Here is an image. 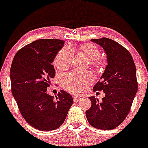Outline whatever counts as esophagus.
I'll list each match as a JSON object with an SVG mask.
<instances>
[{
  "mask_svg": "<svg viewBox=\"0 0 148 148\" xmlns=\"http://www.w3.org/2000/svg\"><path fill=\"white\" fill-rule=\"evenodd\" d=\"M73 100H74V102H78V101H79L80 98H78V97H74V98H73Z\"/></svg>",
  "mask_w": 148,
  "mask_h": 148,
  "instance_id": "esophagus-1",
  "label": "esophagus"
}]
</instances>
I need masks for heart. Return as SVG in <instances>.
<instances>
[{
  "label": "heart",
  "instance_id": "obj_1",
  "mask_svg": "<svg viewBox=\"0 0 148 148\" xmlns=\"http://www.w3.org/2000/svg\"><path fill=\"white\" fill-rule=\"evenodd\" d=\"M80 51L89 59V63L94 68H101L104 61L100 57V50L95 44L87 43L81 45ZM74 48L65 46L61 48L53 59L54 66L59 70H65L72 64ZM61 85L65 90L73 93H79L85 91L93 83V77L89 73L73 72L63 74L61 77Z\"/></svg>",
  "mask_w": 148,
  "mask_h": 148
}]
</instances>
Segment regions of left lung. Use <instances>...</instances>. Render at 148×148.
I'll return each instance as SVG.
<instances>
[{"mask_svg":"<svg viewBox=\"0 0 148 148\" xmlns=\"http://www.w3.org/2000/svg\"><path fill=\"white\" fill-rule=\"evenodd\" d=\"M102 46L107 56L108 65L93 91H103L102 102L89 97L91 106L86 111L91 126L102 130H112L121 124L130 111L138 89L136 67L126 48L111 39H92Z\"/></svg>","mask_w":148,"mask_h":148,"instance_id":"8db88e82","label":"left lung"}]
</instances>
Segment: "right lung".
Masks as SVG:
<instances>
[{
    "label": "right lung",
    "instance_id": "right-lung-1",
    "mask_svg": "<svg viewBox=\"0 0 148 148\" xmlns=\"http://www.w3.org/2000/svg\"><path fill=\"white\" fill-rule=\"evenodd\" d=\"M64 41L40 39L20 49L10 69L12 93L26 121L37 130H53L66 119L73 104L71 95L61 90L56 99L47 93L55 70L51 63Z\"/></svg>",
    "mask_w": 148,
    "mask_h": 148
}]
</instances>
